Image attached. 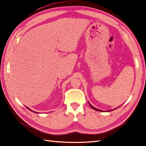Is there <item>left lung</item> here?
I'll use <instances>...</instances> for the list:
<instances>
[{"label":"left lung","instance_id":"8db88e82","mask_svg":"<svg viewBox=\"0 0 146 146\" xmlns=\"http://www.w3.org/2000/svg\"><path fill=\"white\" fill-rule=\"evenodd\" d=\"M89 105H90V107H92V108H93V109H94V110H97V111H102V110H99V109H98V108H95L94 107H93V106H92V105H91L90 104V103H89ZM115 109H116V108H115ZM113 110H114V109H113ZM111 110H108V111H111Z\"/></svg>","mask_w":146,"mask_h":146}]
</instances>
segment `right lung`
Here are the masks:
<instances>
[{
    "label": "right lung",
    "mask_w": 146,
    "mask_h": 146,
    "mask_svg": "<svg viewBox=\"0 0 146 146\" xmlns=\"http://www.w3.org/2000/svg\"><path fill=\"white\" fill-rule=\"evenodd\" d=\"M27 109H29V110H31V111H33V110H31V109H30V108H27ZM33 112H35V113H36V112H35V111H33Z\"/></svg>",
    "instance_id": "add662e5"
}]
</instances>
